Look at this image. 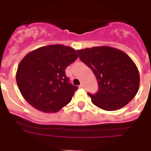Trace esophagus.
<instances>
[{"mask_svg": "<svg viewBox=\"0 0 151 151\" xmlns=\"http://www.w3.org/2000/svg\"><path fill=\"white\" fill-rule=\"evenodd\" d=\"M79 87L82 88H85V85H84L83 83H82V84H81V85H79Z\"/></svg>", "mask_w": 151, "mask_h": 151, "instance_id": "obj_1", "label": "esophagus"}]
</instances>
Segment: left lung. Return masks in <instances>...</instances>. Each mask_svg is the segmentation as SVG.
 <instances>
[{"label": "left lung", "mask_w": 151, "mask_h": 151, "mask_svg": "<svg viewBox=\"0 0 151 151\" xmlns=\"http://www.w3.org/2000/svg\"><path fill=\"white\" fill-rule=\"evenodd\" d=\"M77 52L97 78L99 90L96 94H88L95 106L114 111L134 98L139 89L140 75L128 54L109 46L92 47Z\"/></svg>", "instance_id": "8db88e82"}]
</instances>
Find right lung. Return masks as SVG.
I'll return each mask as SVG.
<instances>
[{"instance_id":"add662e5","label":"right lung","mask_w":151,"mask_h":151,"mask_svg":"<svg viewBox=\"0 0 151 151\" xmlns=\"http://www.w3.org/2000/svg\"><path fill=\"white\" fill-rule=\"evenodd\" d=\"M71 47L51 45L22 58L16 79L24 99L44 113H57L71 101L78 87L69 83L65 69L78 58Z\"/></svg>"}]
</instances>
